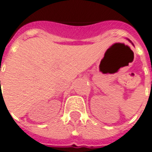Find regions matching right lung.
Instances as JSON below:
<instances>
[{
    "mask_svg": "<svg viewBox=\"0 0 152 152\" xmlns=\"http://www.w3.org/2000/svg\"><path fill=\"white\" fill-rule=\"evenodd\" d=\"M0 83H1V82H0Z\"/></svg>",
    "mask_w": 152,
    "mask_h": 152,
    "instance_id": "1",
    "label": "right lung"
}]
</instances>
